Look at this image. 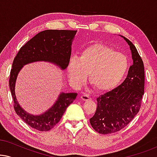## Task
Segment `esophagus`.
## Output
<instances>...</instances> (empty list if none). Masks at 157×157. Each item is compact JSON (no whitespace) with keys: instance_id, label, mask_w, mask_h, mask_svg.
Returning <instances> with one entry per match:
<instances>
[{"instance_id":"esophagus-1","label":"esophagus","mask_w":157,"mask_h":157,"mask_svg":"<svg viewBox=\"0 0 157 157\" xmlns=\"http://www.w3.org/2000/svg\"><path fill=\"white\" fill-rule=\"evenodd\" d=\"M81 99H82L83 101H89V100H91V98L90 97V96L89 95H87V94H83V95H81Z\"/></svg>"}]
</instances>
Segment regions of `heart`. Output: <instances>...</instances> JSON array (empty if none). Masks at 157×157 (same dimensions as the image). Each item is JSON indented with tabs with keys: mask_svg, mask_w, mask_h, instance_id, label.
Listing matches in <instances>:
<instances>
[{
	"mask_svg": "<svg viewBox=\"0 0 157 157\" xmlns=\"http://www.w3.org/2000/svg\"><path fill=\"white\" fill-rule=\"evenodd\" d=\"M129 68L127 56L116 52L104 44L91 45L81 51L79 57L68 61L67 74L73 86L79 87L89 74V82L96 91H109L121 82Z\"/></svg>",
	"mask_w": 157,
	"mask_h": 157,
	"instance_id": "b5f03b06",
	"label": "heart"
}]
</instances>
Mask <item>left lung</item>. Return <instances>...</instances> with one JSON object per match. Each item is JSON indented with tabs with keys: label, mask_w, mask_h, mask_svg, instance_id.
<instances>
[{
	"label": "left lung",
	"mask_w": 157,
	"mask_h": 157,
	"mask_svg": "<svg viewBox=\"0 0 157 157\" xmlns=\"http://www.w3.org/2000/svg\"><path fill=\"white\" fill-rule=\"evenodd\" d=\"M129 46L133 64L124 82L96 98L97 108L90 123L96 132L108 134L125 127L138 113L144 92V66L136 47L121 36Z\"/></svg>",
	"instance_id": "left-lung-1"
}]
</instances>
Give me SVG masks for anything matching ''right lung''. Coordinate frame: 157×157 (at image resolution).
<instances>
[{"label": "right lung", "mask_w": 157, "mask_h": 157, "mask_svg": "<svg viewBox=\"0 0 157 157\" xmlns=\"http://www.w3.org/2000/svg\"><path fill=\"white\" fill-rule=\"evenodd\" d=\"M76 33L77 31L66 30H45L40 32L21 47L13 62L9 86L14 109L25 124L36 130H51L60 121L67 107L76 99L77 93L61 92L51 108L41 114L33 115L24 110L17 100L15 92L17 77L23 66L34 62H48L60 69H66Z\"/></svg>", "instance_id": "1"}]
</instances>
